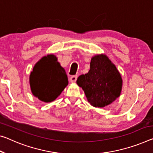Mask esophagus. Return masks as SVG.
<instances>
[{
    "mask_svg": "<svg viewBox=\"0 0 153 153\" xmlns=\"http://www.w3.org/2000/svg\"><path fill=\"white\" fill-rule=\"evenodd\" d=\"M77 78V76H76V75H75V76H72L71 77V78H70V81H71V82H72V83H74V82H76Z\"/></svg>",
    "mask_w": 153,
    "mask_h": 153,
    "instance_id": "34e87169",
    "label": "esophagus"
}]
</instances>
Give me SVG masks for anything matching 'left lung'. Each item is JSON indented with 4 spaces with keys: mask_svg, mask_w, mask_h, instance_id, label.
<instances>
[{
    "mask_svg": "<svg viewBox=\"0 0 153 153\" xmlns=\"http://www.w3.org/2000/svg\"><path fill=\"white\" fill-rule=\"evenodd\" d=\"M77 84L92 105L103 108L120 96L123 80L115 65L101 54L92 58L89 71L79 76Z\"/></svg>",
    "mask_w": 153,
    "mask_h": 153,
    "instance_id": "8db88e82",
    "label": "left lung"
}]
</instances>
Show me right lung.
<instances>
[{
  "mask_svg": "<svg viewBox=\"0 0 153 153\" xmlns=\"http://www.w3.org/2000/svg\"><path fill=\"white\" fill-rule=\"evenodd\" d=\"M30 84L34 96L44 102H51L67 86L68 78L57 58L50 54L36 63L30 74Z\"/></svg>",
  "mask_w": 153,
  "mask_h": 153,
  "instance_id": "add662e5",
  "label": "right lung"
}]
</instances>
